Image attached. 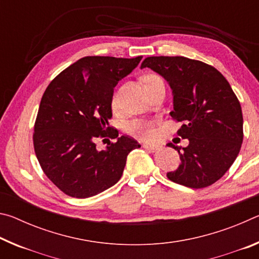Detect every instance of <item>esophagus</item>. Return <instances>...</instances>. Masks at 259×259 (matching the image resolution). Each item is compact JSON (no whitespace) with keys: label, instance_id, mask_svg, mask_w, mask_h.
Here are the masks:
<instances>
[{"label":"esophagus","instance_id":"obj_1","mask_svg":"<svg viewBox=\"0 0 259 259\" xmlns=\"http://www.w3.org/2000/svg\"><path fill=\"white\" fill-rule=\"evenodd\" d=\"M143 147L146 148V150H148V151H151V152H155V151L159 150V146H157V145H153V144H147V143L144 144Z\"/></svg>","mask_w":259,"mask_h":259}]
</instances>
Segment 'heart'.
Here are the masks:
<instances>
[{"label": "heart", "mask_w": 259, "mask_h": 259, "mask_svg": "<svg viewBox=\"0 0 259 259\" xmlns=\"http://www.w3.org/2000/svg\"><path fill=\"white\" fill-rule=\"evenodd\" d=\"M156 80H160L159 76L156 75H147L145 76L146 84H151L152 82ZM117 106V99L116 97L113 98V107ZM129 133L133 135L140 136V137L146 139H154L156 137V122L155 121H144V120H136L133 121L128 125Z\"/></svg>", "instance_id": "heart-1"}]
</instances>
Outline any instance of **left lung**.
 <instances>
[{
    "instance_id": "obj_1",
    "label": "left lung",
    "mask_w": 259,
    "mask_h": 259,
    "mask_svg": "<svg viewBox=\"0 0 259 259\" xmlns=\"http://www.w3.org/2000/svg\"><path fill=\"white\" fill-rule=\"evenodd\" d=\"M145 67L169 83L170 115L183 122L177 134L190 142L182 152L172 146L181 164L166 177L191 188L212 185L233 164L243 140L242 109L230 83L214 67L186 57H147Z\"/></svg>"
}]
</instances>
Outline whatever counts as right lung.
I'll list each match as a JSON object with an SVG mask.
<instances>
[{
    "label": "right lung",
    "instance_id": "add662e5",
    "mask_svg": "<svg viewBox=\"0 0 259 259\" xmlns=\"http://www.w3.org/2000/svg\"><path fill=\"white\" fill-rule=\"evenodd\" d=\"M143 57L89 56L58 74L42 96L34 125L35 154L43 172L72 198L97 195L120 181L126 156L139 144L109 126L114 88ZM98 137L115 138L103 151Z\"/></svg>",
    "mask_w": 259,
    "mask_h": 259
}]
</instances>
